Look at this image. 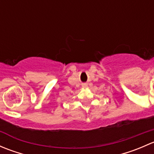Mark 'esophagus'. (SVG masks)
Listing matches in <instances>:
<instances>
[{"label": "esophagus", "mask_w": 154, "mask_h": 154, "mask_svg": "<svg viewBox=\"0 0 154 154\" xmlns=\"http://www.w3.org/2000/svg\"><path fill=\"white\" fill-rule=\"evenodd\" d=\"M87 86H88L87 83H83V84H82V87H83V88H86Z\"/></svg>", "instance_id": "obj_1"}]
</instances>
